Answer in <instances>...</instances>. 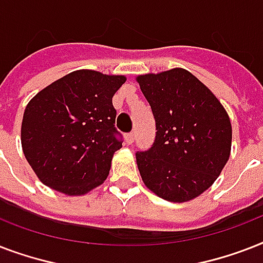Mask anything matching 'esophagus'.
Returning a JSON list of instances; mask_svg holds the SVG:
<instances>
[{
  "instance_id": "34e87169",
  "label": "esophagus",
  "mask_w": 263,
  "mask_h": 263,
  "mask_svg": "<svg viewBox=\"0 0 263 263\" xmlns=\"http://www.w3.org/2000/svg\"><path fill=\"white\" fill-rule=\"evenodd\" d=\"M125 140H127L128 144L134 143V140H135V132H129L125 135Z\"/></svg>"
}]
</instances>
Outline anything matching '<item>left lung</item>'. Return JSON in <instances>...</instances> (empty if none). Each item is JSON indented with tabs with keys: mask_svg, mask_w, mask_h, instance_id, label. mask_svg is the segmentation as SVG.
<instances>
[{
	"mask_svg": "<svg viewBox=\"0 0 263 263\" xmlns=\"http://www.w3.org/2000/svg\"><path fill=\"white\" fill-rule=\"evenodd\" d=\"M156 119V140L136 153L144 185L169 202H188L204 192L228 162L231 120L198 78L183 68L136 78Z\"/></svg>",
	"mask_w": 263,
	"mask_h": 263,
	"instance_id": "1",
	"label": "left lung"
}]
</instances>
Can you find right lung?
<instances>
[{
    "mask_svg": "<svg viewBox=\"0 0 263 263\" xmlns=\"http://www.w3.org/2000/svg\"><path fill=\"white\" fill-rule=\"evenodd\" d=\"M127 78L73 71L41 90L26 106L22 147L45 185L84 195L106 180L121 148L111 98Z\"/></svg>",
    "mask_w": 263,
    "mask_h": 263,
    "instance_id": "right-lung-1",
    "label": "right lung"
}]
</instances>
